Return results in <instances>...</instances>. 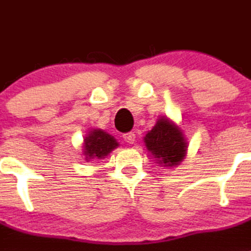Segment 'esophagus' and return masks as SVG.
Listing matches in <instances>:
<instances>
[{"mask_svg":"<svg viewBox=\"0 0 251 251\" xmlns=\"http://www.w3.org/2000/svg\"><path fill=\"white\" fill-rule=\"evenodd\" d=\"M124 139H125L126 143H129V144H134L135 143V134L134 132H126V134H124Z\"/></svg>","mask_w":251,"mask_h":251,"instance_id":"1","label":"esophagus"}]
</instances>
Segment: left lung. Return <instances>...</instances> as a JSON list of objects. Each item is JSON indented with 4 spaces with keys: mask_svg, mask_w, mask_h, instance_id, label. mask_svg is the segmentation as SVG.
<instances>
[{
    "mask_svg": "<svg viewBox=\"0 0 251 251\" xmlns=\"http://www.w3.org/2000/svg\"><path fill=\"white\" fill-rule=\"evenodd\" d=\"M145 147L166 167L177 166L186 154L187 143L182 131L166 117L158 120L155 126L144 138Z\"/></svg>",
    "mask_w": 251,
    "mask_h": 251,
    "instance_id": "left-lung-1",
    "label": "left lung"
}]
</instances>
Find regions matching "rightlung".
<instances>
[{
    "label": "right lung",
    "mask_w": 251,
    "mask_h": 251,
    "mask_svg": "<svg viewBox=\"0 0 251 251\" xmlns=\"http://www.w3.org/2000/svg\"><path fill=\"white\" fill-rule=\"evenodd\" d=\"M84 155L86 161L89 159H100L108 155V153L119 145L116 139L103 131L100 129H94L90 131V134L84 139Z\"/></svg>",
    "instance_id": "add662e5"
}]
</instances>
